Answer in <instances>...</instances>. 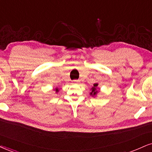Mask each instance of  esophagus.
<instances>
[{
    "instance_id": "esophagus-1",
    "label": "esophagus",
    "mask_w": 152,
    "mask_h": 152,
    "mask_svg": "<svg viewBox=\"0 0 152 152\" xmlns=\"http://www.w3.org/2000/svg\"><path fill=\"white\" fill-rule=\"evenodd\" d=\"M74 84H80V80H75Z\"/></svg>"
}]
</instances>
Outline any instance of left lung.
I'll return each mask as SVG.
<instances>
[{
    "label": "left lung",
    "instance_id": "obj_1",
    "mask_svg": "<svg viewBox=\"0 0 152 152\" xmlns=\"http://www.w3.org/2000/svg\"><path fill=\"white\" fill-rule=\"evenodd\" d=\"M99 84L98 83H94L92 86V87L91 88V92L89 93L90 96L92 97H96L97 94H98L99 91H100V89L98 87Z\"/></svg>",
    "mask_w": 152,
    "mask_h": 152
}]
</instances>
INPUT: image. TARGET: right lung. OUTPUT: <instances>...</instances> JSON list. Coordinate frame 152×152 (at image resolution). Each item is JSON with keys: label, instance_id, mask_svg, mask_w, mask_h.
Masks as SVG:
<instances>
[{"label": "right lung", "instance_id": "obj_1", "mask_svg": "<svg viewBox=\"0 0 152 152\" xmlns=\"http://www.w3.org/2000/svg\"><path fill=\"white\" fill-rule=\"evenodd\" d=\"M54 91H55V92H56V94H57V93H58L59 92V91H60V89L59 88H58V87H56V88H55V89H53Z\"/></svg>", "mask_w": 152, "mask_h": 152}]
</instances>
